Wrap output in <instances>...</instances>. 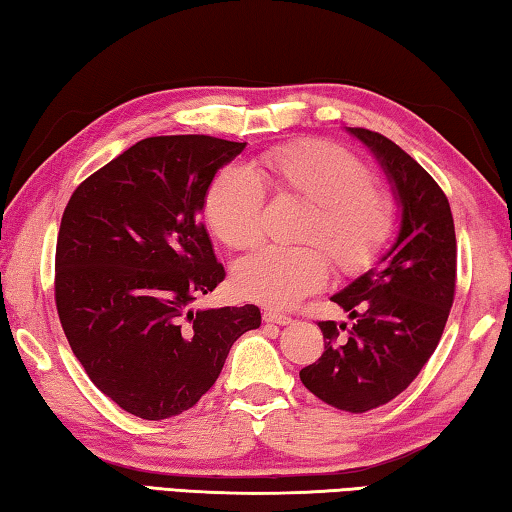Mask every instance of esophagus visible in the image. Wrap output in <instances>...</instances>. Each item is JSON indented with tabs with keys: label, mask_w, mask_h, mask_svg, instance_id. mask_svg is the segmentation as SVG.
<instances>
[{
	"label": "esophagus",
	"mask_w": 512,
	"mask_h": 512,
	"mask_svg": "<svg viewBox=\"0 0 512 512\" xmlns=\"http://www.w3.org/2000/svg\"><path fill=\"white\" fill-rule=\"evenodd\" d=\"M264 320H266V323H275V325H291L293 323L291 316L277 314V311H273V309L264 311Z\"/></svg>",
	"instance_id": "1"
}]
</instances>
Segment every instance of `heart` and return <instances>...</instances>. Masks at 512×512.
I'll use <instances>...</instances> for the list:
<instances>
[{"instance_id":"heart-1","label":"heart","mask_w":512,"mask_h":512,"mask_svg":"<svg viewBox=\"0 0 512 512\" xmlns=\"http://www.w3.org/2000/svg\"><path fill=\"white\" fill-rule=\"evenodd\" d=\"M268 183L280 196L309 203L302 216V246H264L241 259L235 287L259 305L293 307L329 280L332 262L343 273L368 268L388 246L395 228L391 196L375 185V173L341 144L305 140L259 155ZM266 185L257 171L230 164L205 192V219L223 244L253 248L264 232Z\"/></svg>"}]
</instances>
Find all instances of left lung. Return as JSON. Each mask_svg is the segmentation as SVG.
I'll return each mask as SVG.
<instances>
[{
	"label": "left lung",
	"instance_id": "8db88e82",
	"mask_svg": "<svg viewBox=\"0 0 512 512\" xmlns=\"http://www.w3.org/2000/svg\"><path fill=\"white\" fill-rule=\"evenodd\" d=\"M377 155L402 205L393 248L332 296L354 325L320 320L325 352L300 370L318 400L348 413L384 406L409 388L438 348L456 293V232L440 185L393 140L352 128Z\"/></svg>",
	"mask_w": 512,
	"mask_h": 512
}]
</instances>
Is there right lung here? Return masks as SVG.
<instances>
[{
    "mask_svg": "<svg viewBox=\"0 0 512 512\" xmlns=\"http://www.w3.org/2000/svg\"><path fill=\"white\" fill-rule=\"evenodd\" d=\"M246 142L146 137L74 189L56 241L54 296L92 384L142 420L201 400L255 305L192 309L225 280L201 221L214 173Z\"/></svg>",
    "mask_w": 512,
    "mask_h": 512,
    "instance_id": "add662e5",
    "label": "right lung"
}]
</instances>
